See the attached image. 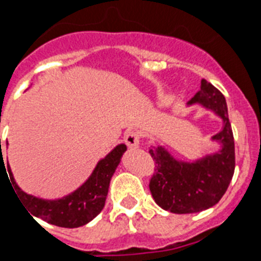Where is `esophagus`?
Returning a JSON list of instances; mask_svg holds the SVG:
<instances>
[{
  "instance_id": "34e87169",
  "label": "esophagus",
  "mask_w": 261,
  "mask_h": 261,
  "mask_svg": "<svg viewBox=\"0 0 261 261\" xmlns=\"http://www.w3.org/2000/svg\"><path fill=\"white\" fill-rule=\"evenodd\" d=\"M125 142H126V146L132 150V149H137L140 146V135L138 132H128L125 135Z\"/></svg>"
}]
</instances>
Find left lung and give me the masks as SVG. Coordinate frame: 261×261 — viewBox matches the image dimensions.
<instances>
[{
    "label": "left lung",
    "instance_id": "1",
    "mask_svg": "<svg viewBox=\"0 0 261 261\" xmlns=\"http://www.w3.org/2000/svg\"><path fill=\"white\" fill-rule=\"evenodd\" d=\"M187 105L214 112L222 120V128L211 138L218 144V150L193 161L175 158L162 145L149 147L156 165L149 184L151 196L161 208L176 214L199 213L214 206L225 195L235 168L234 137L225 96L202 80L200 91Z\"/></svg>",
    "mask_w": 261,
    "mask_h": 261
}]
</instances>
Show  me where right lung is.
<instances>
[{
    "label": "right lung",
    "instance_id": "obj_1",
    "mask_svg": "<svg viewBox=\"0 0 261 261\" xmlns=\"http://www.w3.org/2000/svg\"><path fill=\"white\" fill-rule=\"evenodd\" d=\"M125 151V144H119L115 146L105 158L96 163L91 175L87 177V180L82 186L78 187L77 190L69 195L56 200H45L29 195L20 190V187L17 184L9 163L8 171L11 184L15 190L14 192H17L18 197L20 199L19 201L24 205V208H27L30 216L33 214L32 218L35 216L50 225L73 229V227H80L93 221L105 208L111 177L116 171L121 156ZM1 165H4L2 154L0 158V166Z\"/></svg>",
    "mask_w": 261,
    "mask_h": 261
}]
</instances>
